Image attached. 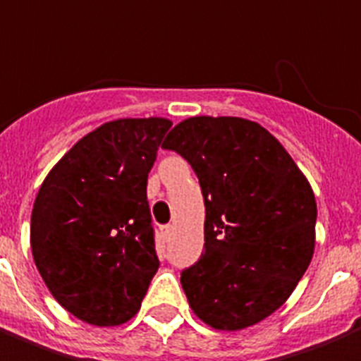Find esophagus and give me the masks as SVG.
Listing matches in <instances>:
<instances>
[{
	"label": "esophagus",
	"mask_w": 361,
	"mask_h": 361,
	"mask_svg": "<svg viewBox=\"0 0 361 361\" xmlns=\"http://www.w3.org/2000/svg\"><path fill=\"white\" fill-rule=\"evenodd\" d=\"M160 233H162V239L168 241V239H170V235H172V226H164V228H160Z\"/></svg>",
	"instance_id": "34e87169"
}]
</instances>
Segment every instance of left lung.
Here are the masks:
<instances>
[{"instance_id": "left-lung-1", "label": "left lung", "mask_w": 361, "mask_h": 361, "mask_svg": "<svg viewBox=\"0 0 361 361\" xmlns=\"http://www.w3.org/2000/svg\"><path fill=\"white\" fill-rule=\"evenodd\" d=\"M188 160L204 199V252L181 274L193 314L218 331L271 316L316 248V197L264 126L239 116H191L162 143Z\"/></svg>"}]
</instances>
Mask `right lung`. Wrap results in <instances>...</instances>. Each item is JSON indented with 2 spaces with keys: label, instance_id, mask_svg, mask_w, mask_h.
Listing matches in <instances>:
<instances>
[{
  "label": "right lung",
  "instance_id": "add662e5",
  "mask_svg": "<svg viewBox=\"0 0 361 361\" xmlns=\"http://www.w3.org/2000/svg\"><path fill=\"white\" fill-rule=\"evenodd\" d=\"M172 126L118 118L84 135L45 176L30 220L34 264L66 312L97 327L140 312L159 269L147 176Z\"/></svg>",
  "mask_w": 361,
  "mask_h": 361
}]
</instances>
